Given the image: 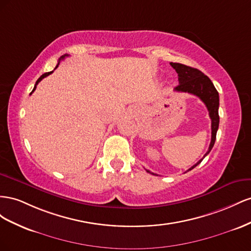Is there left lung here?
Wrapping results in <instances>:
<instances>
[{"mask_svg": "<svg viewBox=\"0 0 251 251\" xmlns=\"http://www.w3.org/2000/svg\"><path fill=\"white\" fill-rule=\"evenodd\" d=\"M170 65L173 66L174 69H176L178 76V85L175 88V90L178 92H188L190 95L197 96L198 98L201 99V101L206 105L207 109H208L209 117L211 119V142L208 148V151H207L204 155L205 157L210 152V150L212 149L217 138V131H218L219 122H220L219 92L217 91L214 85L210 81V78L207 75H205L202 71H200L199 69L186 66L184 64H180V63H170ZM203 159L200 160L187 171L198 166L199 164L203 161ZM146 171L149 174L154 175L153 173H150L149 170H146Z\"/></svg>", "mask_w": 251, "mask_h": 251, "instance_id": "1", "label": "left lung"}]
</instances>
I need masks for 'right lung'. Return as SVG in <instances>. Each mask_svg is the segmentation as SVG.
I'll return each mask as SVG.
<instances>
[{
    "label": "right lung",
    "instance_id": "1",
    "mask_svg": "<svg viewBox=\"0 0 251 251\" xmlns=\"http://www.w3.org/2000/svg\"><path fill=\"white\" fill-rule=\"evenodd\" d=\"M66 56H68V54H64V55H62V56H61V58L59 59V63H58V65H56V67H55V68H58L59 64H60V61H61V60H63V59H65ZM55 68H54V69H55ZM52 73H53V71H49V73H46V74H44V75H41V76L38 78V81L35 82V85H34V87H33V89H32V91H31V94H32V92L35 90V88H37V85H38V84H39V83H40V82L43 80V78L46 77V76H48L50 74H52ZM31 94H30V95H31Z\"/></svg>",
    "mask_w": 251,
    "mask_h": 251
}]
</instances>
